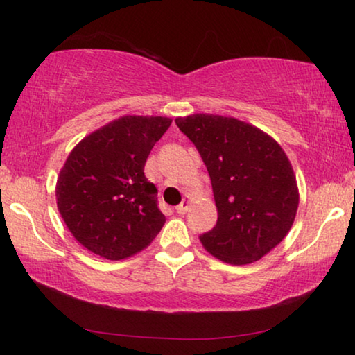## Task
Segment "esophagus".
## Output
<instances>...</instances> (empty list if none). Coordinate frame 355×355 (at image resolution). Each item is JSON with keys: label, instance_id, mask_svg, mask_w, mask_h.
Segmentation results:
<instances>
[{"label": "esophagus", "instance_id": "34e87169", "mask_svg": "<svg viewBox=\"0 0 355 355\" xmlns=\"http://www.w3.org/2000/svg\"><path fill=\"white\" fill-rule=\"evenodd\" d=\"M189 205H191V198H189V196H186V197L182 198V202L176 207V211L179 213V215H184V213L187 211Z\"/></svg>", "mask_w": 355, "mask_h": 355}]
</instances>
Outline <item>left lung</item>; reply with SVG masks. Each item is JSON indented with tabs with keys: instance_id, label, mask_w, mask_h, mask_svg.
Here are the masks:
<instances>
[{
	"instance_id": "1",
	"label": "left lung",
	"mask_w": 355,
	"mask_h": 355,
	"mask_svg": "<svg viewBox=\"0 0 355 355\" xmlns=\"http://www.w3.org/2000/svg\"><path fill=\"white\" fill-rule=\"evenodd\" d=\"M211 179L218 221L200 236L213 257L247 265L275 249L293 226L299 189L284 150L255 125L218 114L176 119Z\"/></svg>"
}]
</instances>
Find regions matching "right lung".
<instances>
[{
  "instance_id": "1",
  "label": "right lung",
  "mask_w": 355,
  "mask_h": 355,
  "mask_svg": "<svg viewBox=\"0 0 355 355\" xmlns=\"http://www.w3.org/2000/svg\"><path fill=\"white\" fill-rule=\"evenodd\" d=\"M171 119L123 116L72 148L56 182V203L76 241L106 260L150 245L166 221L144 168Z\"/></svg>"
}]
</instances>
